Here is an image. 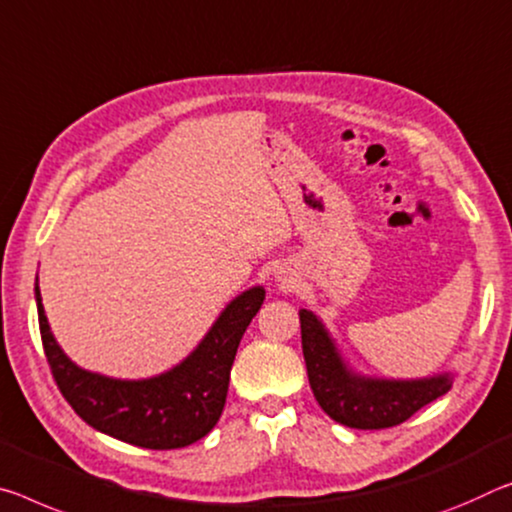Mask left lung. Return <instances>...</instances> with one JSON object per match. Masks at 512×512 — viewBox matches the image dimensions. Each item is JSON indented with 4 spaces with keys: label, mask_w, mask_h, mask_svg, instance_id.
Masks as SVG:
<instances>
[{
    "label": "left lung",
    "mask_w": 512,
    "mask_h": 512,
    "mask_svg": "<svg viewBox=\"0 0 512 512\" xmlns=\"http://www.w3.org/2000/svg\"><path fill=\"white\" fill-rule=\"evenodd\" d=\"M307 378L321 410L337 424L360 431L392 428L451 389V376L424 380H371L344 367L335 344L312 312L300 310Z\"/></svg>",
    "instance_id": "1"
}]
</instances>
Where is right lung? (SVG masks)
Segmentation results:
<instances>
[{"label": "right lung", "instance_id": "1", "mask_svg": "<svg viewBox=\"0 0 512 512\" xmlns=\"http://www.w3.org/2000/svg\"><path fill=\"white\" fill-rule=\"evenodd\" d=\"M262 303V287L234 298L180 367L148 380H113L79 369L66 358L50 332L36 280L40 339L63 399L95 431L154 451L182 449L216 426L225 405L234 355Z\"/></svg>", "mask_w": 512, "mask_h": 512}]
</instances>
